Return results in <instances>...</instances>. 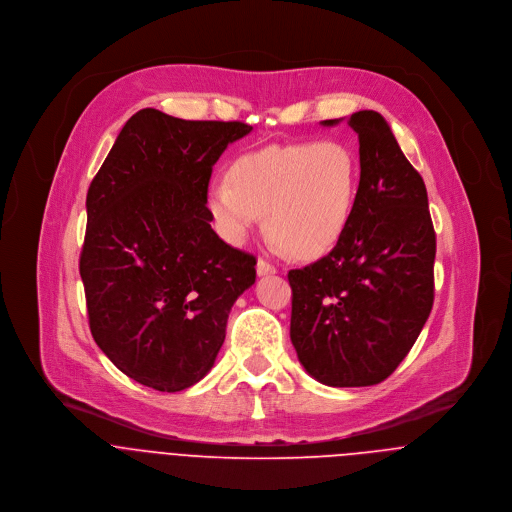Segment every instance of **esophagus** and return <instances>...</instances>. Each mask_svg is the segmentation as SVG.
Instances as JSON below:
<instances>
[{
	"instance_id": "34e87169",
	"label": "esophagus",
	"mask_w": 512,
	"mask_h": 512,
	"mask_svg": "<svg viewBox=\"0 0 512 512\" xmlns=\"http://www.w3.org/2000/svg\"><path fill=\"white\" fill-rule=\"evenodd\" d=\"M256 272H258V276H270V274H276L278 268L274 264H270L268 260L260 258L258 264H256Z\"/></svg>"
}]
</instances>
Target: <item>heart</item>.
Here are the masks:
<instances>
[{
    "mask_svg": "<svg viewBox=\"0 0 512 512\" xmlns=\"http://www.w3.org/2000/svg\"><path fill=\"white\" fill-rule=\"evenodd\" d=\"M360 188V160L342 142L276 144L234 160L208 206L232 242L266 216L278 246L298 258L328 252L344 234Z\"/></svg>",
    "mask_w": 512,
    "mask_h": 512,
    "instance_id": "heart-1",
    "label": "heart"
}]
</instances>
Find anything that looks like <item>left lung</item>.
<instances>
[{
    "instance_id": "left-lung-1",
    "label": "left lung",
    "mask_w": 512,
    "mask_h": 512,
    "mask_svg": "<svg viewBox=\"0 0 512 512\" xmlns=\"http://www.w3.org/2000/svg\"><path fill=\"white\" fill-rule=\"evenodd\" d=\"M348 126L360 144L356 204L332 252L288 272L290 340L318 382L372 386L398 368L430 316L436 234L424 180L386 120L362 110Z\"/></svg>"
}]
</instances>
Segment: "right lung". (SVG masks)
<instances>
[{"mask_svg":"<svg viewBox=\"0 0 512 512\" xmlns=\"http://www.w3.org/2000/svg\"><path fill=\"white\" fill-rule=\"evenodd\" d=\"M244 122L134 114L90 184L80 254L88 322L102 352L160 392L190 388L214 366L256 256L210 226L208 184Z\"/></svg>","mask_w":512,"mask_h":512,"instance_id":"1","label":"right lung"}]
</instances>
